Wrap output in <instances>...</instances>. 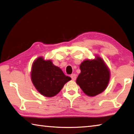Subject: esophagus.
I'll return each mask as SVG.
<instances>
[{
  "mask_svg": "<svg viewBox=\"0 0 134 134\" xmlns=\"http://www.w3.org/2000/svg\"><path fill=\"white\" fill-rule=\"evenodd\" d=\"M70 77H71V78L72 80H75L76 79V75L75 74H71V76H70Z\"/></svg>",
  "mask_w": 134,
  "mask_h": 134,
  "instance_id": "1",
  "label": "esophagus"
}]
</instances>
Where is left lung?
<instances>
[{
	"label": "left lung",
	"instance_id": "obj_1",
	"mask_svg": "<svg viewBox=\"0 0 134 134\" xmlns=\"http://www.w3.org/2000/svg\"><path fill=\"white\" fill-rule=\"evenodd\" d=\"M80 74L76 83L89 96H94L106 89L109 81L110 72L100 57L85 60L80 65Z\"/></svg>",
	"mask_w": 134,
	"mask_h": 134
}]
</instances>
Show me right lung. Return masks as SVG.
Masks as SVG:
<instances>
[{"label": "right lung", "instance_id": "add662e5", "mask_svg": "<svg viewBox=\"0 0 134 134\" xmlns=\"http://www.w3.org/2000/svg\"><path fill=\"white\" fill-rule=\"evenodd\" d=\"M31 80L36 89L43 96L53 97L58 94L71 77L65 76L51 60L39 57L33 63Z\"/></svg>", "mask_w": 134, "mask_h": 134}]
</instances>
